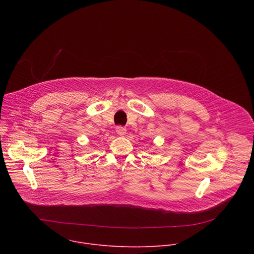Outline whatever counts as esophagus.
Listing matches in <instances>:
<instances>
[{"instance_id":"esophagus-1","label":"esophagus","mask_w":254,"mask_h":254,"mask_svg":"<svg viewBox=\"0 0 254 254\" xmlns=\"http://www.w3.org/2000/svg\"><path fill=\"white\" fill-rule=\"evenodd\" d=\"M116 131H117V133H118V134H120V135H125V134H126V132H127V128H126L125 127L120 126V127H117Z\"/></svg>"}]
</instances>
